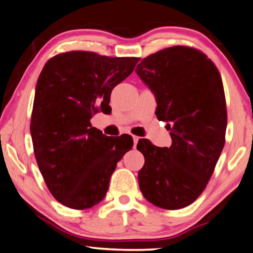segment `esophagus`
Returning <instances> with one entry per match:
<instances>
[{
	"instance_id": "esophagus-1",
	"label": "esophagus",
	"mask_w": 253,
	"mask_h": 253,
	"mask_svg": "<svg viewBox=\"0 0 253 253\" xmlns=\"http://www.w3.org/2000/svg\"><path fill=\"white\" fill-rule=\"evenodd\" d=\"M132 138H133V142H134V146H136V143L139 141V136L138 135H132Z\"/></svg>"
}]
</instances>
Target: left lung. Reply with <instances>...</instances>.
<instances>
[{"instance_id": "left-lung-1", "label": "left lung", "mask_w": 253, "mask_h": 253, "mask_svg": "<svg viewBox=\"0 0 253 253\" xmlns=\"http://www.w3.org/2000/svg\"><path fill=\"white\" fill-rule=\"evenodd\" d=\"M154 92L156 115L167 122L171 146L147 139L136 148L144 156L138 173L148 202L178 210L205 189L225 143L226 102L222 78L210 58L195 48L175 45L143 58L135 69Z\"/></svg>"}]
</instances>
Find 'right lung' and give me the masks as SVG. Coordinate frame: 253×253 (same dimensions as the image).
Returning a JSON list of instances; mask_svg holds the SVG:
<instances>
[{
  "label": "right lung",
  "instance_id": "add662e5",
  "mask_svg": "<svg viewBox=\"0 0 253 253\" xmlns=\"http://www.w3.org/2000/svg\"><path fill=\"white\" fill-rule=\"evenodd\" d=\"M139 60L75 50L53 56L40 73L30 123L33 151L49 192L69 209L98 204L133 146L131 135L106 136L90 119L111 110L112 89Z\"/></svg>",
  "mask_w": 253,
  "mask_h": 253
}]
</instances>
